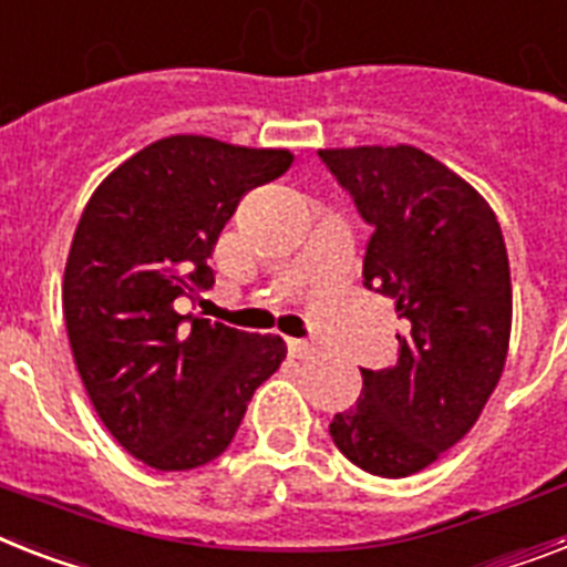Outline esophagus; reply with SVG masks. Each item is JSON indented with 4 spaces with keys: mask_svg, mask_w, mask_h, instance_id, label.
<instances>
[{
    "mask_svg": "<svg viewBox=\"0 0 567 567\" xmlns=\"http://www.w3.org/2000/svg\"><path fill=\"white\" fill-rule=\"evenodd\" d=\"M288 352H291L293 358H308L315 355V347L311 343H306V340H288Z\"/></svg>",
    "mask_w": 567,
    "mask_h": 567,
    "instance_id": "1",
    "label": "esophagus"
}]
</instances>
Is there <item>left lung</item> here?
<instances>
[{
	"label": "left lung",
	"instance_id": "1",
	"mask_svg": "<svg viewBox=\"0 0 567 567\" xmlns=\"http://www.w3.org/2000/svg\"><path fill=\"white\" fill-rule=\"evenodd\" d=\"M320 159L372 227L363 288L404 320L399 361L361 370L331 440L370 475H416L472 431L498 388L513 329L507 244L481 192L413 145L320 148Z\"/></svg>",
	"mask_w": 567,
	"mask_h": 567
}]
</instances>
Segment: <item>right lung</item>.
Masks as SVG:
<instances>
[{
  "mask_svg": "<svg viewBox=\"0 0 567 567\" xmlns=\"http://www.w3.org/2000/svg\"><path fill=\"white\" fill-rule=\"evenodd\" d=\"M288 148L177 133L101 179L63 270V320L78 375L110 434L156 472H186L233 443L279 334L179 315L215 285L209 256L241 197L282 177Z\"/></svg>",
  "mask_w": 567,
  "mask_h": 567,
  "instance_id": "obj_1",
  "label": "right lung"
}]
</instances>
